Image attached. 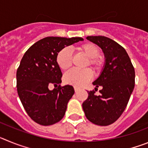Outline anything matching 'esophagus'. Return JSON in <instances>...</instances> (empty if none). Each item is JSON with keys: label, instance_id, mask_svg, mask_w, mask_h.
I'll return each instance as SVG.
<instances>
[{"label": "esophagus", "instance_id": "1", "mask_svg": "<svg viewBox=\"0 0 148 148\" xmlns=\"http://www.w3.org/2000/svg\"><path fill=\"white\" fill-rule=\"evenodd\" d=\"M74 90H75V92H78V91H79V88H78V87H74Z\"/></svg>", "mask_w": 148, "mask_h": 148}]
</instances>
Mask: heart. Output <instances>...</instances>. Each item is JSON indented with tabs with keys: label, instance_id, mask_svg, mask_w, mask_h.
Returning a JSON list of instances; mask_svg holds the SVG:
<instances>
[{
	"label": "heart",
	"instance_id": "b5f03b06",
	"mask_svg": "<svg viewBox=\"0 0 148 148\" xmlns=\"http://www.w3.org/2000/svg\"><path fill=\"white\" fill-rule=\"evenodd\" d=\"M80 53L88 58L86 66H90L95 71H99L103 66V61L98 57L99 56V48L91 43L82 44L77 47ZM56 62L61 70H66L72 66L73 56L69 48H63L56 56ZM92 78V72L90 69L85 70H70L64 76L65 83L75 87H83L88 83Z\"/></svg>",
	"mask_w": 148,
	"mask_h": 148
}]
</instances>
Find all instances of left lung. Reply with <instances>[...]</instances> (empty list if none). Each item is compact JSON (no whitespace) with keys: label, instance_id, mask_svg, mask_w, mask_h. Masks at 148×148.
I'll list each match as a JSON object with an SVG mask.
<instances>
[{"label":"left lung","instance_id":"left-lung-1","mask_svg":"<svg viewBox=\"0 0 148 148\" xmlns=\"http://www.w3.org/2000/svg\"><path fill=\"white\" fill-rule=\"evenodd\" d=\"M87 40L102 49L105 64L99 78L92 82L100 95L88 92L82 104L87 119L95 125L107 126L119 118L126 108L135 86V70L126 50L104 36H87Z\"/></svg>","mask_w":148,"mask_h":148}]
</instances>
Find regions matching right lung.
I'll return each instance as SVG.
<instances>
[{
  "label": "right lung",
  "mask_w": 148,
  "mask_h": 148,
  "mask_svg": "<svg viewBox=\"0 0 148 148\" xmlns=\"http://www.w3.org/2000/svg\"><path fill=\"white\" fill-rule=\"evenodd\" d=\"M79 40L84 39L44 38L23 55L16 73L17 90L27 114L39 125H52L64 116L68 101L75 91L73 86L60 85L62 73L56 56L63 48ZM51 84L55 86L53 90L49 89Z\"/></svg>",
  "instance_id": "1"
}]
</instances>
